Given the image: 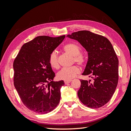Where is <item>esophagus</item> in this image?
<instances>
[{"instance_id":"obj_1","label":"esophagus","mask_w":131,"mask_h":131,"mask_svg":"<svg viewBox=\"0 0 131 131\" xmlns=\"http://www.w3.org/2000/svg\"><path fill=\"white\" fill-rule=\"evenodd\" d=\"M71 82V80H64V83H65V84H67L68 83Z\"/></svg>"}]
</instances>
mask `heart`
Masks as SVG:
<instances>
[{
    "mask_svg": "<svg viewBox=\"0 0 131 131\" xmlns=\"http://www.w3.org/2000/svg\"><path fill=\"white\" fill-rule=\"evenodd\" d=\"M63 49L67 53L74 57V60L80 65H84L86 62V58L84 55L80 54L81 48L74 43H69L63 47ZM49 63L52 68L58 69L60 66L57 53L53 51L49 56ZM80 69L77 65L70 67L63 68L57 73V78L60 79L68 80H71L80 73Z\"/></svg>",
    "mask_w": 131,
    "mask_h": 131,
    "instance_id": "obj_1",
    "label": "heart"
}]
</instances>
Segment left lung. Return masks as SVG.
Wrapping results in <instances>:
<instances>
[{
  "label": "left lung",
  "instance_id": "obj_1",
  "mask_svg": "<svg viewBox=\"0 0 131 131\" xmlns=\"http://www.w3.org/2000/svg\"><path fill=\"white\" fill-rule=\"evenodd\" d=\"M66 37L79 41L88 52V61L82 75H88L92 81L80 80L79 99L88 107H101L112 99L118 82L119 61L112 44L106 38L87 30Z\"/></svg>",
  "mask_w": 131,
  "mask_h": 131
}]
</instances>
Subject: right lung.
Wrapping results in <instances>:
<instances>
[{
    "label": "right lung",
    "mask_w": 131,
    "mask_h": 131,
    "mask_svg": "<svg viewBox=\"0 0 131 131\" xmlns=\"http://www.w3.org/2000/svg\"><path fill=\"white\" fill-rule=\"evenodd\" d=\"M65 38L39 36L24 44L14 60V85L24 105L35 113L51 112L60 102L65 83L53 81L49 56Z\"/></svg>",
    "instance_id": "obj_1"
}]
</instances>
